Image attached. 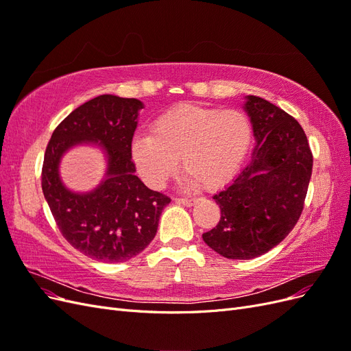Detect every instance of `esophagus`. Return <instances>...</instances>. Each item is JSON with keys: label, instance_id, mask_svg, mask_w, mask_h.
I'll return each mask as SVG.
<instances>
[{"label": "esophagus", "instance_id": "esophagus-1", "mask_svg": "<svg viewBox=\"0 0 351 351\" xmlns=\"http://www.w3.org/2000/svg\"><path fill=\"white\" fill-rule=\"evenodd\" d=\"M178 204H183V205H186V206H193L195 205V199H187V197H178V199H176Z\"/></svg>", "mask_w": 351, "mask_h": 351}]
</instances>
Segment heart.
I'll use <instances>...</instances> for the list:
<instances>
[{"instance_id":"heart-1","label":"heart","mask_w":351,"mask_h":351,"mask_svg":"<svg viewBox=\"0 0 351 351\" xmlns=\"http://www.w3.org/2000/svg\"><path fill=\"white\" fill-rule=\"evenodd\" d=\"M252 123L239 110L180 104L159 114L152 133H136L130 152L137 173L152 189H161L180 164L189 184L215 190L234 178L252 145Z\"/></svg>"}]
</instances>
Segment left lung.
Segmentation results:
<instances>
[{"label":"left lung","mask_w":351,"mask_h":351,"mask_svg":"<svg viewBox=\"0 0 351 351\" xmlns=\"http://www.w3.org/2000/svg\"><path fill=\"white\" fill-rule=\"evenodd\" d=\"M252 161L214 199L221 209L215 228L202 234L228 259H253L281 243L299 221L309 187L313 156L307 137L291 115L249 95Z\"/></svg>","instance_id":"obj_1"}]
</instances>
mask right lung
I'll use <instances>...</instances> for the list:
<instances>
[{"label":"right lung","instance_id":"add662e5","mask_svg":"<svg viewBox=\"0 0 351 351\" xmlns=\"http://www.w3.org/2000/svg\"><path fill=\"white\" fill-rule=\"evenodd\" d=\"M143 102L101 95L80 105L51 136L42 167V192L61 234L86 256L125 262L149 244L159 217L171 202L137 177L130 145ZM95 144L108 159L106 177L90 193H73L59 176L60 158L71 147Z\"/></svg>","mask_w":351,"mask_h":351}]
</instances>
